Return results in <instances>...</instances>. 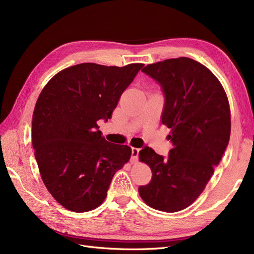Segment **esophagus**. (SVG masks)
I'll list each match as a JSON object with an SVG mask.
<instances>
[{
    "label": "esophagus",
    "instance_id": "1",
    "mask_svg": "<svg viewBox=\"0 0 254 254\" xmlns=\"http://www.w3.org/2000/svg\"><path fill=\"white\" fill-rule=\"evenodd\" d=\"M139 151H140L139 148H134V147L131 148V159H132L133 162L137 161V157H139Z\"/></svg>",
    "mask_w": 254,
    "mask_h": 254
}]
</instances>
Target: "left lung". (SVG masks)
Listing matches in <instances>:
<instances>
[{"label":"left lung","mask_w":254,"mask_h":254,"mask_svg":"<svg viewBox=\"0 0 254 254\" xmlns=\"http://www.w3.org/2000/svg\"><path fill=\"white\" fill-rule=\"evenodd\" d=\"M165 95L162 124L173 143L167 159L152 148L139 152L151 180L139 188L143 201L155 210L174 213L193 203L205 189L227 148L231 113L222 84L209 68L188 57L146 65Z\"/></svg>","instance_id":"8db88e82"}]
</instances>
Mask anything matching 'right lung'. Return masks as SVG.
I'll list each match as a JSON object with an SVG mask.
<instances>
[{
    "mask_svg": "<svg viewBox=\"0 0 254 254\" xmlns=\"http://www.w3.org/2000/svg\"><path fill=\"white\" fill-rule=\"evenodd\" d=\"M143 65L68 66L38 97L32 123L35 158L44 186L66 210L82 213L101 205L114 174L131 157L129 146L105 140L97 122L111 118Z\"/></svg>",
    "mask_w": 254,
    "mask_h": 254,
    "instance_id": "1",
    "label": "right lung"
}]
</instances>
